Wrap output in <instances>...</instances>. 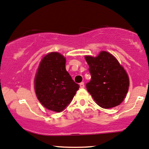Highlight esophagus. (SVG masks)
I'll use <instances>...</instances> for the list:
<instances>
[{
    "label": "esophagus",
    "instance_id": "obj_1",
    "mask_svg": "<svg viewBox=\"0 0 149 149\" xmlns=\"http://www.w3.org/2000/svg\"><path fill=\"white\" fill-rule=\"evenodd\" d=\"M80 88H83V87H85V84H84L83 82H80Z\"/></svg>",
    "mask_w": 149,
    "mask_h": 149
}]
</instances>
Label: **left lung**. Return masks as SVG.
Segmentation results:
<instances>
[{
  "mask_svg": "<svg viewBox=\"0 0 149 149\" xmlns=\"http://www.w3.org/2000/svg\"><path fill=\"white\" fill-rule=\"evenodd\" d=\"M91 80L86 85L88 92L103 108L119 105L124 100L129 87L126 71L110 53L101 51L97 57L85 56Z\"/></svg>",
  "mask_w": 149,
  "mask_h": 149,
  "instance_id": "1",
  "label": "left lung"
}]
</instances>
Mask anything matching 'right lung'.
Instances as JSON below:
<instances>
[{"label": "right lung", "instance_id": "right-lung-1", "mask_svg": "<svg viewBox=\"0 0 149 149\" xmlns=\"http://www.w3.org/2000/svg\"><path fill=\"white\" fill-rule=\"evenodd\" d=\"M65 64V57L60 53H48L41 61L35 78V93L39 102L56 112L67 107L80 87L67 71Z\"/></svg>", "mask_w": 149, "mask_h": 149}]
</instances>
